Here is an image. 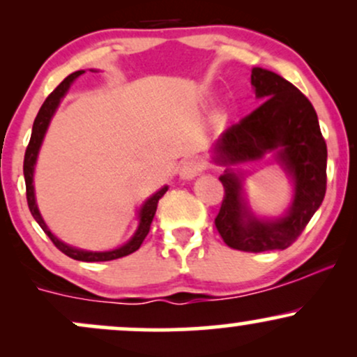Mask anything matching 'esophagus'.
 <instances>
[{"label": "esophagus", "mask_w": 357, "mask_h": 357, "mask_svg": "<svg viewBox=\"0 0 357 357\" xmlns=\"http://www.w3.org/2000/svg\"><path fill=\"white\" fill-rule=\"evenodd\" d=\"M206 169V161L202 158H190L186 161H183L181 169H179V174L184 179H192L195 176H198L199 173Z\"/></svg>", "instance_id": "esophagus-1"}]
</instances>
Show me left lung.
<instances>
[{
	"instance_id": "8db88e82",
	"label": "left lung",
	"mask_w": 357,
	"mask_h": 357,
	"mask_svg": "<svg viewBox=\"0 0 357 357\" xmlns=\"http://www.w3.org/2000/svg\"><path fill=\"white\" fill-rule=\"evenodd\" d=\"M252 85L258 99L266 100L221 134L216 161L238 165L273 151L296 181V196L284 218L257 220L241 199L240 176L228 169L220 176L225 196L215 225L230 248L260 253L289 248L321 206L327 184V146L315 109L296 85L260 67L252 68Z\"/></svg>"
}]
</instances>
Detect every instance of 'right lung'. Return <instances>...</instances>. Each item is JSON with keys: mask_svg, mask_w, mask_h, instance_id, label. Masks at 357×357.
<instances>
[{"mask_svg": "<svg viewBox=\"0 0 357 357\" xmlns=\"http://www.w3.org/2000/svg\"><path fill=\"white\" fill-rule=\"evenodd\" d=\"M82 73H84V70L70 73V75L61 82L59 87L53 90L50 96L45 99L43 105L40 107L38 114H36L35 122H33V129H31V137H30V142H28V146H26V153H24V161H23V174H24V183H26V202H28V208H30L31 215H33V218L36 220V223L42 227V230L47 233L48 238L53 241V245H55V247L59 248L61 253H65L67 257L73 258V260H80V261H109V260H116V258L130 255V253H134L136 250H139V247L142 245V241H144V238L147 236V233H149V230H151V223H153L155 210H158V203H159V199L165 196V192L167 191V186L162 188V190H159L155 195H153L149 199H147V202L144 203V206L141 208V213H139L141 221H139L137 231L134 233L132 238L127 241L126 245H122L121 248L112 250V252H85V250L68 247V245H65L63 241H60L50 230H48V227L45 225L42 215H40L38 208H36V203H35L33 169H35L36 155H38L43 136H45V132H47V127H48V124H50V119L53 116V112H55V109L59 107L61 97L67 93V90H68V87H70L72 82L75 80L79 75H82Z\"/></svg>", "mask_w": 357, "mask_h": 357, "instance_id": "obj_1", "label": "right lung"}]
</instances>
